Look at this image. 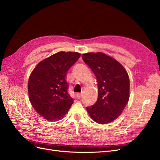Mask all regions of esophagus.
<instances>
[{
  "instance_id": "esophagus-1",
  "label": "esophagus",
  "mask_w": 160,
  "mask_h": 160,
  "mask_svg": "<svg viewBox=\"0 0 160 160\" xmlns=\"http://www.w3.org/2000/svg\"><path fill=\"white\" fill-rule=\"evenodd\" d=\"M82 97V93H77V98L78 99H80Z\"/></svg>"
}]
</instances>
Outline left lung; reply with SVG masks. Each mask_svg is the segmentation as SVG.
I'll use <instances>...</instances> for the list:
<instances>
[{
    "mask_svg": "<svg viewBox=\"0 0 160 160\" xmlns=\"http://www.w3.org/2000/svg\"><path fill=\"white\" fill-rule=\"evenodd\" d=\"M82 59L94 72L98 83V98L87 111L100 124L112 122L122 114L129 98L126 70L113 58L103 52H88Z\"/></svg>",
    "mask_w": 160,
    "mask_h": 160,
    "instance_id": "left-lung-1",
    "label": "left lung"
}]
</instances>
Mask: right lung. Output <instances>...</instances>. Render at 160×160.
I'll return each instance as SVG.
<instances>
[{
	"label": "right lung",
	"mask_w": 160,
	"mask_h": 160,
	"mask_svg": "<svg viewBox=\"0 0 160 160\" xmlns=\"http://www.w3.org/2000/svg\"><path fill=\"white\" fill-rule=\"evenodd\" d=\"M80 56L77 52H58L38 62L32 71L28 81L30 102L47 121L62 119L73 103L65 78Z\"/></svg>",
	"instance_id": "1"
}]
</instances>
